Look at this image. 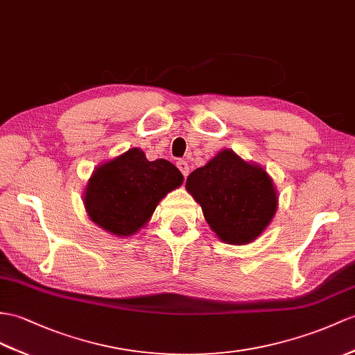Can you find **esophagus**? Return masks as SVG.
<instances>
[{
  "instance_id": "34e87169",
  "label": "esophagus",
  "mask_w": 355,
  "mask_h": 355,
  "mask_svg": "<svg viewBox=\"0 0 355 355\" xmlns=\"http://www.w3.org/2000/svg\"><path fill=\"white\" fill-rule=\"evenodd\" d=\"M176 166H178V168L180 170V173H182V175H184V178H187V176L189 175V166H188L187 161L180 159V161L176 162Z\"/></svg>"
}]
</instances>
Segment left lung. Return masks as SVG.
<instances>
[{
	"label": "left lung",
	"mask_w": 355,
	"mask_h": 355,
	"mask_svg": "<svg viewBox=\"0 0 355 355\" xmlns=\"http://www.w3.org/2000/svg\"><path fill=\"white\" fill-rule=\"evenodd\" d=\"M187 189L200 203L205 218L227 244H248L272 220L277 194L266 171L223 150L187 179Z\"/></svg>",
	"instance_id": "obj_1"
}]
</instances>
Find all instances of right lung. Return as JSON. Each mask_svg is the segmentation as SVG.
<instances>
[{"instance_id": "add662e5", "label": "right lung", "mask_w": 355, "mask_h": 355, "mask_svg": "<svg viewBox=\"0 0 355 355\" xmlns=\"http://www.w3.org/2000/svg\"><path fill=\"white\" fill-rule=\"evenodd\" d=\"M182 180V173L170 161H148L143 150L134 148L96 168L84 205L98 226L129 236L148 223L161 198Z\"/></svg>"}]
</instances>
